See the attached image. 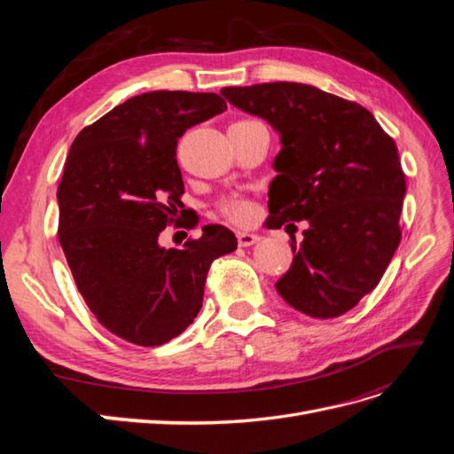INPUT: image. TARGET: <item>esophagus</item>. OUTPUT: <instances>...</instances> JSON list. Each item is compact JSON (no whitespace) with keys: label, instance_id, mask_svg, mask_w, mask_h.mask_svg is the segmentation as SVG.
Segmentation results:
<instances>
[{"label":"esophagus","instance_id":"esophagus-1","mask_svg":"<svg viewBox=\"0 0 454 454\" xmlns=\"http://www.w3.org/2000/svg\"><path fill=\"white\" fill-rule=\"evenodd\" d=\"M237 239H239V246L246 248V246H254L261 240L259 235H254V232H237Z\"/></svg>","mask_w":454,"mask_h":454}]
</instances>
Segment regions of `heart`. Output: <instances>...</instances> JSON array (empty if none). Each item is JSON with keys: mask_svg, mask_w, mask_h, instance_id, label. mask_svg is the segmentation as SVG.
<instances>
[{"mask_svg": "<svg viewBox=\"0 0 454 454\" xmlns=\"http://www.w3.org/2000/svg\"><path fill=\"white\" fill-rule=\"evenodd\" d=\"M219 210H222V214L227 219H231L232 223H240V225L254 222V217L257 214L254 202L239 195L225 197L222 202H219Z\"/></svg>", "mask_w": 454, "mask_h": 454, "instance_id": "b5f03b06", "label": "heart"}]
</instances>
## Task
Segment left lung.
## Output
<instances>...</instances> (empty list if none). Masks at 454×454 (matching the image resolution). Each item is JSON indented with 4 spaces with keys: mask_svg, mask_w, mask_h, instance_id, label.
<instances>
[{
    "mask_svg": "<svg viewBox=\"0 0 454 454\" xmlns=\"http://www.w3.org/2000/svg\"><path fill=\"white\" fill-rule=\"evenodd\" d=\"M223 98L280 136L267 229L305 219L303 242L274 284L287 305L335 318L382 278L400 244L405 176L397 147L356 102L303 83L225 87Z\"/></svg>",
    "mask_w": 454,
    "mask_h": 454,
    "instance_id": "8db88e82",
    "label": "left lung"
}]
</instances>
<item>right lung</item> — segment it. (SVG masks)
<instances>
[{
    "instance_id": "add662e5",
    "label": "right lung",
    "mask_w": 454,
    "mask_h": 454,
    "mask_svg": "<svg viewBox=\"0 0 454 454\" xmlns=\"http://www.w3.org/2000/svg\"><path fill=\"white\" fill-rule=\"evenodd\" d=\"M225 109L214 92L132 96L81 130L67 153L57 193L60 246L96 320L134 345L184 333L202 307L210 263L237 250V237L212 223L184 248L159 244L184 206L177 138Z\"/></svg>"
}]
</instances>
